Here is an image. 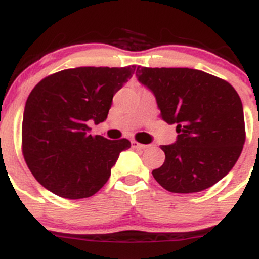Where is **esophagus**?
<instances>
[{"instance_id":"1","label":"esophagus","mask_w":259,"mask_h":259,"mask_svg":"<svg viewBox=\"0 0 259 259\" xmlns=\"http://www.w3.org/2000/svg\"><path fill=\"white\" fill-rule=\"evenodd\" d=\"M132 148H134V149H147L148 145L140 144V143L135 142V140H132Z\"/></svg>"}]
</instances>
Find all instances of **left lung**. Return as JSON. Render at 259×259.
Listing matches in <instances>:
<instances>
[{"label": "left lung", "mask_w": 259, "mask_h": 259, "mask_svg": "<svg viewBox=\"0 0 259 259\" xmlns=\"http://www.w3.org/2000/svg\"><path fill=\"white\" fill-rule=\"evenodd\" d=\"M137 78L152 91L177 139L162 145L165 160L152 172L169 192L211 187L230 172L245 142L243 105L224 79L191 68L138 67Z\"/></svg>", "instance_id": "8db88e82"}]
</instances>
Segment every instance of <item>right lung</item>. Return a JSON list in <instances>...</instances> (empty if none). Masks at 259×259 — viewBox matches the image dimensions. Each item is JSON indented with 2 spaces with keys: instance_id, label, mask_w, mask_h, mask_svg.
<instances>
[{
  "instance_id": "1",
  "label": "right lung",
  "mask_w": 259,
  "mask_h": 259,
  "mask_svg": "<svg viewBox=\"0 0 259 259\" xmlns=\"http://www.w3.org/2000/svg\"><path fill=\"white\" fill-rule=\"evenodd\" d=\"M135 66L78 67L45 77L30 92L22 117V154L37 182L64 199H84L109 180L127 139L90 134L105 121L114 95Z\"/></svg>"
}]
</instances>
